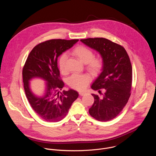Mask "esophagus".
I'll list each match as a JSON object with an SVG mask.
<instances>
[{
  "instance_id": "esophagus-1",
  "label": "esophagus",
  "mask_w": 156,
  "mask_h": 156,
  "mask_svg": "<svg viewBox=\"0 0 156 156\" xmlns=\"http://www.w3.org/2000/svg\"><path fill=\"white\" fill-rule=\"evenodd\" d=\"M86 94V93H84V92H82V91H80L79 92V94L80 95V96H83V95H84Z\"/></svg>"
}]
</instances>
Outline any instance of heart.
<instances>
[{"label": "heart", "instance_id": "1", "mask_svg": "<svg viewBox=\"0 0 156 156\" xmlns=\"http://www.w3.org/2000/svg\"><path fill=\"white\" fill-rule=\"evenodd\" d=\"M72 54L75 56L81 62L86 64L87 69L93 74L98 73L103 66V62L100 57H94L93 52L89 48L80 46L76 48L72 52ZM67 56L65 54H62L58 58V66L60 70L64 73L66 71L65 64ZM91 81L90 76L87 75H73L69 79V85L78 90H83L87 87Z\"/></svg>", "mask_w": 156, "mask_h": 156}]
</instances>
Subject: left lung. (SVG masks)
Returning <instances> with one entry per match:
<instances>
[{
	"instance_id": "8db88e82",
	"label": "left lung",
	"mask_w": 156,
	"mask_h": 156,
	"mask_svg": "<svg viewBox=\"0 0 156 156\" xmlns=\"http://www.w3.org/2000/svg\"><path fill=\"white\" fill-rule=\"evenodd\" d=\"M87 47L99 52L103 66L102 72L92 83L94 90L103 89L102 98L92 94L94 102L89 113L101 122L116 117L126 104L130 96L132 66L125 49L119 44L103 38L81 39Z\"/></svg>"
}]
</instances>
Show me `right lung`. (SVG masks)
I'll return each instance as SVG.
<instances>
[{
	"label": "right lung",
	"instance_id": "add662e5",
	"mask_svg": "<svg viewBox=\"0 0 156 156\" xmlns=\"http://www.w3.org/2000/svg\"><path fill=\"white\" fill-rule=\"evenodd\" d=\"M79 40L51 39L39 44L30 53L23 69V81L27 98L37 115L43 120L57 122L69 112L78 93L72 89L63 93L60 90L64 83L59 78L58 57L73 46ZM39 78L45 81L42 96L35 95L30 82Z\"/></svg>",
	"mask_w": 156,
	"mask_h": 156
}]
</instances>
